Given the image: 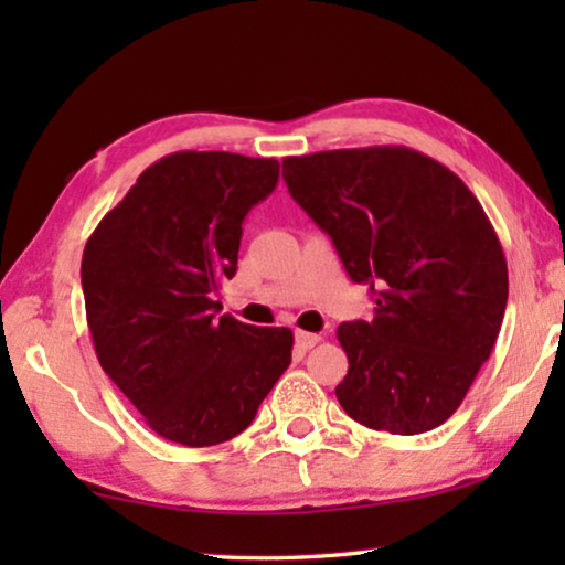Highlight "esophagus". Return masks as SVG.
I'll list each match as a JSON object with an SVG mask.
<instances>
[{
  "instance_id": "1",
  "label": "esophagus",
  "mask_w": 565,
  "mask_h": 565,
  "mask_svg": "<svg viewBox=\"0 0 565 565\" xmlns=\"http://www.w3.org/2000/svg\"><path fill=\"white\" fill-rule=\"evenodd\" d=\"M321 341V333H309V331H296V347L309 351Z\"/></svg>"
}]
</instances>
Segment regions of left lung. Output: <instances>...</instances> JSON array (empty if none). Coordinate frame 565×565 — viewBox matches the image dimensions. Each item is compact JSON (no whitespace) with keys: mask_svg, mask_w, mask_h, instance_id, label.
Wrapping results in <instances>:
<instances>
[{"mask_svg":"<svg viewBox=\"0 0 565 565\" xmlns=\"http://www.w3.org/2000/svg\"><path fill=\"white\" fill-rule=\"evenodd\" d=\"M289 194L374 294V319L341 323L337 386L359 424L401 436L456 414L499 339L509 266L483 206L451 169L408 147L286 157Z\"/></svg>","mask_w":565,"mask_h":565,"instance_id":"obj_1","label":"left lung"}]
</instances>
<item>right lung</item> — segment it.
<instances>
[{"label":"right lung","mask_w":565,"mask_h":565,"mask_svg":"<svg viewBox=\"0 0 565 565\" xmlns=\"http://www.w3.org/2000/svg\"><path fill=\"white\" fill-rule=\"evenodd\" d=\"M279 181V161L174 151L145 169L94 228L82 289L94 351L147 426L191 448L252 424L289 369L294 333L218 317L242 222Z\"/></svg>","instance_id":"right-lung-1"}]
</instances>
